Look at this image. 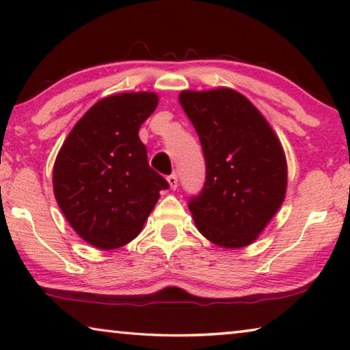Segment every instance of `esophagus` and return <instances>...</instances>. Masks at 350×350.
Wrapping results in <instances>:
<instances>
[{"instance_id":"34e87169","label":"esophagus","mask_w":350,"mask_h":350,"mask_svg":"<svg viewBox=\"0 0 350 350\" xmlns=\"http://www.w3.org/2000/svg\"><path fill=\"white\" fill-rule=\"evenodd\" d=\"M167 180H168V183H170V188H171V189H176V188H177V182H179V180H177V176H176V174L168 176Z\"/></svg>"}]
</instances>
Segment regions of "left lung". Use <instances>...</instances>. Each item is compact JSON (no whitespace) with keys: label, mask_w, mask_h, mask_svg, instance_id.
Here are the masks:
<instances>
[{"label":"left lung","mask_w":350,"mask_h":350,"mask_svg":"<svg viewBox=\"0 0 350 350\" xmlns=\"http://www.w3.org/2000/svg\"><path fill=\"white\" fill-rule=\"evenodd\" d=\"M179 102L206 165L204 189L188 204L196 228L224 248L253 244L286 199L280 139L256 106L230 88L182 91Z\"/></svg>","instance_id":"left-lung-1"}]
</instances>
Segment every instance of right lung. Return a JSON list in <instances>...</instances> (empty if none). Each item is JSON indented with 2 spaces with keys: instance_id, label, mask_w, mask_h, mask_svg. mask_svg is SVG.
Listing matches in <instances>:
<instances>
[{
  "instance_id": "right-lung-1",
  "label": "right lung",
  "mask_w": 350,
  "mask_h": 350,
  "mask_svg": "<svg viewBox=\"0 0 350 350\" xmlns=\"http://www.w3.org/2000/svg\"><path fill=\"white\" fill-rule=\"evenodd\" d=\"M154 92H120L91 106L63 142L54 194L74 232L100 250L126 245L144 228L168 182L154 171L140 125L157 108Z\"/></svg>"
}]
</instances>
